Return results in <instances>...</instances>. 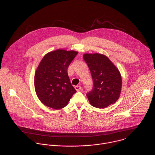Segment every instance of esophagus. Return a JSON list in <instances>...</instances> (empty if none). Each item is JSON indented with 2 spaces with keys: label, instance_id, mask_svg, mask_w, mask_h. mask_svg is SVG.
<instances>
[{
  "label": "esophagus",
  "instance_id": "1",
  "mask_svg": "<svg viewBox=\"0 0 155 155\" xmlns=\"http://www.w3.org/2000/svg\"><path fill=\"white\" fill-rule=\"evenodd\" d=\"M75 89L77 91H79L81 90V86H75Z\"/></svg>",
  "mask_w": 155,
  "mask_h": 155
}]
</instances>
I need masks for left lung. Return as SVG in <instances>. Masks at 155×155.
Instances as JSON below:
<instances>
[{
	"instance_id": "obj_1",
	"label": "left lung",
	"mask_w": 155,
	"mask_h": 155,
	"mask_svg": "<svg viewBox=\"0 0 155 155\" xmlns=\"http://www.w3.org/2000/svg\"><path fill=\"white\" fill-rule=\"evenodd\" d=\"M83 59L90 70L94 83L93 90L86 94L90 104L104 108L115 103L120 97L122 86L118 68L102 54L86 53Z\"/></svg>"
}]
</instances>
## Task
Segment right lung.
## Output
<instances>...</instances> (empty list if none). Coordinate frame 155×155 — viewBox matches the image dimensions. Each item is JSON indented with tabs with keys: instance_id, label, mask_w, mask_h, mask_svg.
Returning <instances> with one entry per match:
<instances>
[{
	"instance_id": "right-lung-1",
	"label": "right lung",
	"mask_w": 155,
	"mask_h": 155,
	"mask_svg": "<svg viewBox=\"0 0 155 155\" xmlns=\"http://www.w3.org/2000/svg\"><path fill=\"white\" fill-rule=\"evenodd\" d=\"M78 53L58 49L43 56L34 76L35 93L43 104L61 109L77 92L71 83L68 69Z\"/></svg>"
}]
</instances>
